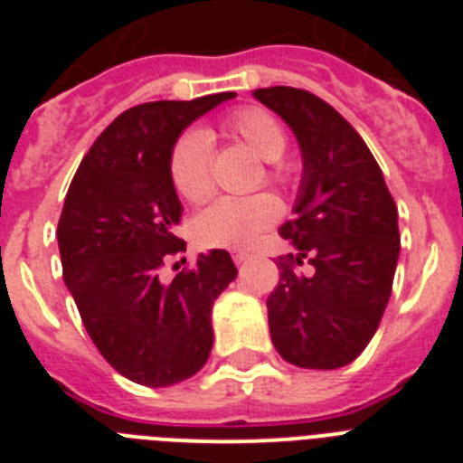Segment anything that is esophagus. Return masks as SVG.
Returning a JSON list of instances; mask_svg holds the SVG:
<instances>
[{
  "instance_id": "34e87169",
  "label": "esophagus",
  "mask_w": 463,
  "mask_h": 463,
  "mask_svg": "<svg viewBox=\"0 0 463 463\" xmlns=\"http://www.w3.org/2000/svg\"><path fill=\"white\" fill-rule=\"evenodd\" d=\"M252 260V252L250 250H234V261L236 264H245V261Z\"/></svg>"
}]
</instances>
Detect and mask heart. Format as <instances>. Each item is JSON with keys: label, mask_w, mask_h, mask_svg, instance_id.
I'll list each match as a JSON object with an SVG mask.
<instances>
[{"label": "heart", "mask_w": 463, "mask_h": 463, "mask_svg": "<svg viewBox=\"0 0 463 463\" xmlns=\"http://www.w3.org/2000/svg\"><path fill=\"white\" fill-rule=\"evenodd\" d=\"M224 132L241 141L264 162H278L288 150V134L280 122L264 109L248 106L224 120ZM175 192L187 202H202L213 190L211 141L192 129L175 141L169 159ZM269 181L280 183V169H269ZM280 215V203L271 194L222 196L203 208L196 218V239L208 248H245Z\"/></svg>", "instance_id": "obj_1"}]
</instances>
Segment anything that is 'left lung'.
<instances>
[{
	"mask_svg": "<svg viewBox=\"0 0 463 463\" xmlns=\"http://www.w3.org/2000/svg\"><path fill=\"white\" fill-rule=\"evenodd\" d=\"M255 99L288 122L304 157L294 220L280 236V282L267 298L271 341L298 369H341L369 345L399 261V213L383 171L354 127L298 88H260ZM311 264L310 274L296 267Z\"/></svg>",
	"mask_w": 463,
	"mask_h": 463,
	"instance_id": "1",
	"label": "left lung"
}]
</instances>
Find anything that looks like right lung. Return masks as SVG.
<instances>
[{
  "label": "right lung",
  "instance_id": "right-lung-1",
  "mask_svg": "<svg viewBox=\"0 0 463 463\" xmlns=\"http://www.w3.org/2000/svg\"><path fill=\"white\" fill-rule=\"evenodd\" d=\"M236 92L150 101L125 110L97 137L69 185L57 243L64 282L101 357L146 387L192 378L213 347V301L236 278L227 250L159 280L183 206L169 159L190 122Z\"/></svg>",
  "mask_w": 463,
  "mask_h": 463
}]
</instances>
